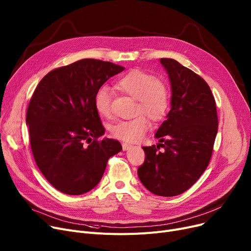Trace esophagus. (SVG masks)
<instances>
[{
	"mask_svg": "<svg viewBox=\"0 0 251 251\" xmlns=\"http://www.w3.org/2000/svg\"><path fill=\"white\" fill-rule=\"evenodd\" d=\"M122 148H123V151H128L130 148H132V146H131L130 143L123 142V143H122Z\"/></svg>",
	"mask_w": 251,
	"mask_h": 251,
	"instance_id": "34e87169",
	"label": "esophagus"
}]
</instances>
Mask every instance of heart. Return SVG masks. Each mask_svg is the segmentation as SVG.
Here are the masks:
<instances>
[{
  "mask_svg": "<svg viewBox=\"0 0 251 251\" xmlns=\"http://www.w3.org/2000/svg\"><path fill=\"white\" fill-rule=\"evenodd\" d=\"M117 87L124 94L137 100L136 114H144L153 121H159L166 115L169 105L168 90L163 82L152 75L133 70L117 82ZM112 96L107 86H101L96 94L95 104L100 115L108 117L111 114ZM151 128L149 119L138 115L130 120L116 123L111 128L114 137L127 142L140 140Z\"/></svg>",
  "mask_w": 251,
  "mask_h": 251,
  "instance_id": "b5f03b06",
  "label": "heart"
}]
</instances>
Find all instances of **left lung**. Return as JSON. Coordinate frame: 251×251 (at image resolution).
Wrapping results in <instances>:
<instances>
[{
  "instance_id": "left-lung-1",
  "label": "left lung",
  "mask_w": 251,
  "mask_h": 251,
  "mask_svg": "<svg viewBox=\"0 0 251 251\" xmlns=\"http://www.w3.org/2000/svg\"><path fill=\"white\" fill-rule=\"evenodd\" d=\"M160 62L171 84V110L154 135L160 143L142 147L146 160L137 174L151 193L176 196L189 189L207 168L218 116L212 90L200 75L176 60ZM161 147L164 150L160 152Z\"/></svg>"
}]
</instances>
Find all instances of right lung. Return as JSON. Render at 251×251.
Returning <instances> with one entry per match:
<instances>
[{
    "label": "right lung",
    "instance_id": "1",
    "mask_svg": "<svg viewBox=\"0 0 251 251\" xmlns=\"http://www.w3.org/2000/svg\"><path fill=\"white\" fill-rule=\"evenodd\" d=\"M125 68L83 59L49 72L36 86L26 113L31 151L45 178L59 191L83 194L100 181L118 140L102 138L97 91Z\"/></svg>",
    "mask_w": 251,
    "mask_h": 251
}]
</instances>
